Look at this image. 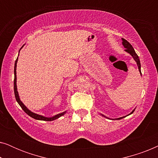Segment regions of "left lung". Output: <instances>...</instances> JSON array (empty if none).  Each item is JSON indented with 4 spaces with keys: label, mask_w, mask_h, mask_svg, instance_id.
Instances as JSON below:
<instances>
[{
    "label": "left lung",
    "mask_w": 158,
    "mask_h": 158,
    "mask_svg": "<svg viewBox=\"0 0 158 158\" xmlns=\"http://www.w3.org/2000/svg\"><path fill=\"white\" fill-rule=\"evenodd\" d=\"M122 44H123V46H124V47L125 48V52H128V53L129 54V55H131V56H132V57L134 58V60H135V62H137V64L138 69H139V73H140V75H142V73H141V64H140V61H139V57H138V55H137V53L135 52V49H134V48L132 47V46H131V45L130 43H129V42H127V41L126 40H124V39H123V38H122ZM135 109H134V110H132V111H131V113L129 114H128V115H127V116L130 115V114H132L133 112L135 111ZM101 115H102L103 116H104V117H106V118H109L106 117V116H105L104 115H103V114H101ZM126 116H122V117L117 118H114V119H116V120H119V119H121V118H123L126 117Z\"/></svg>",
    "instance_id": "8db88e82"
}]
</instances>
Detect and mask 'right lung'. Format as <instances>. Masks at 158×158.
Segmentation results:
<instances>
[{"label": "right lung", "mask_w": 158, "mask_h": 158, "mask_svg": "<svg viewBox=\"0 0 158 158\" xmlns=\"http://www.w3.org/2000/svg\"><path fill=\"white\" fill-rule=\"evenodd\" d=\"M23 47V45L22 46V47ZM22 47H21V48H22ZM21 49H20V50H21ZM20 50H19V52H20ZM17 62H18V57H17L16 62H15V65H14V94H15V97H16V101L18 102L19 106L21 107V109H22L23 111H24L29 116L35 118V119H36V120L53 121V120L57 119V118H60V116H63L64 114L66 113V111L62 112V113L58 114H57V115L52 116V117H45V116H42V115H40V114L34 113V112L31 111L29 109H27V107L26 106L22 103V101L20 100V98H19V96L18 90H17V85H16V64H17Z\"/></svg>", "instance_id": "obj_1"}]
</instances>
